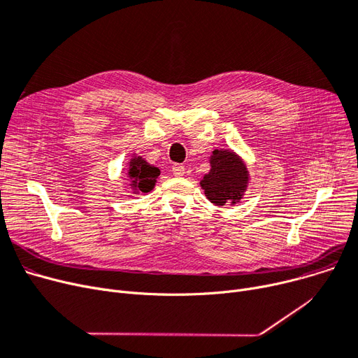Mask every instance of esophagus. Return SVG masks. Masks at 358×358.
I'll return each mask as SVG.
<instances>
[{
    "mask_svg": "<svg viewBox=\"0 0 358 358\" xmlns=\"http://www.w3.org/2000/svg\"><path fill=\"white\" fill-rule=\"evenodd\" d=\"M173 173H174L176 177H182L184 173H185L184 165H181V164H174V165H173Z\"/></svg>",
    "mask_w": 358,
    "mask_h": 358,
    "instance_id": "obj_1",
    "label": "esophagus"
}]
</instances>
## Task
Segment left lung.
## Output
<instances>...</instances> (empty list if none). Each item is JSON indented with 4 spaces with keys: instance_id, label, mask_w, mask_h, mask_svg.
I'll return each instance as SVG.
<instances>
[{
    "instance_id": "8db88e82",
    "label": "left lung",
    "mask_w": 358,
    "mask_h": 358,
    "mask_svg": "<svg viewBox=\"0 0 358 358\" xmlns=\"http://www.w3.org/2000/svg\"><path fill=\"white\" fill-rule=\"evenodd\" d=\"M248 168L231 149H215L210 155V171L200 181L204 196L216 206L235 204L247 192Z\"/></svg>"
}]
</instances>
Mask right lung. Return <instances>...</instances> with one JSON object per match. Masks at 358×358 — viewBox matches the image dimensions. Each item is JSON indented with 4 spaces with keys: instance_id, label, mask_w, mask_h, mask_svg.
<instances>
[{
    "instance_id": "add662e5",
    "label": "right lung",
    "mask_w": 358,
    "mask_h": 358,
    "mask_svg": "<svg viewBox=\"0 0 358 358\" xmlns=\"http://www.w3.org/2000/svg\"><path fill=\"white\" fill-rule=\"evenodd\" d=\"M159 174V168L148 164L142 157L134 155L129 161L127 178L130 181V189L135 194L149 193L152 190Z\"/></svg>"
}]
</instances>
